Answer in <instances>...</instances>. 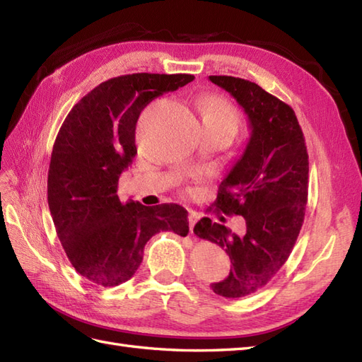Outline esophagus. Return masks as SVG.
I'll use <instances>...</instances> for the list:
<instances>
[{
	"mask_svg": "<svg viewBox=\"0 0 362 362\" xmlns=\"http://www.w3.org/2000/svg\"><path fill=\"white\" fill-rule=\"evenodd\" d=\"M188 221H189V232L193 233L196 222L199 221V214H197L196 211H189V214H188Z\"/></svg>",
	"mask_w": 362,
	"mask_h": 362,
	"instance_id": "obj_1",
	"label": "esophagus"
}]
</instances>
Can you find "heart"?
<instances>
[{"instance_id":"obj_1","label":"heart","mask_w":362,"mask_h":362,"mask_svg":"<svg viewBox=\"0 0 362 362\" xmlns=\"http://www.w3.org/2000/svg\"><path fill=\"white\" fill-rule=\"evenodd\" d=\"M202 122L204 126H226L236 130L240 126V113L224 98L206 96L202 104Z\"/></svg>"}]
</instances>
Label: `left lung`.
<instances>
[{
    "label": "left lung",
    "instance_id": "8db88e82",
    "mask_svg": "<svg viewBox=\"0 0 362 362\" xmlns=\"http://www.w3.org/2000/svg\"><path fill=\"white\" fill-rule=\"evenodd\" d=\"M210 81L236 99L252 129L214 201L218 211L244 218L245 233L238 236L210 218L194 226L199 238L221 245L232 261L228 276L213 283V291L238 298L264 288L294 249L308 202V151L291 105L255 82L233 76Z\"/></svg>",
    "mask_w": 362,
    "mask_h": 362
}]
</instances>
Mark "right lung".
I'll return each instance as SVG.
<instances>
[{"label": "right lung", "instance_id": "right-lung-1", "mask_svg": "<svg viewBox=\"0 0 362 362\" xmlns=\"http://www.w3.org/2000/svg\"><path fill=\"white\" fill-rule=\"evenodd\" d=\"M193 79L152 73L112 78L83 96L59 130L48 171L49 211L70 263L98 286L132 279L146 243L161 230L189 232L183 206L122 204L118 183L136 156L135 129L144 107Z\"/></svg>", "mask_w": 362, "mask_h": 362}]
</instances>
